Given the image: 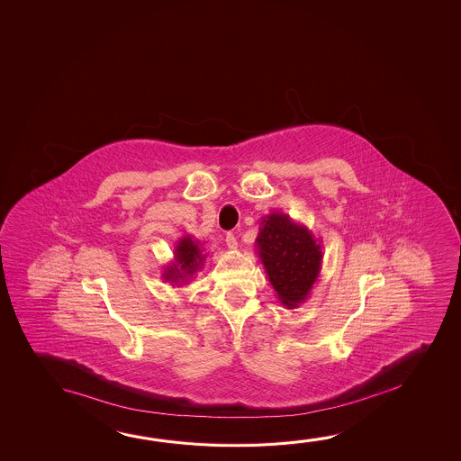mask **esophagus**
<instances>
[{"label":"esophagus","mask_w":461,"mask_h":461,"mask_svg":"<svg viewBox=\"0 0 461 461\" xmlns=\"http://www.w3.org/2000/svg\"><path fill=\"white\" fill-rule=\"evenodd\" d=\"M225 241H227V246L230 249H236L238 248V241H236V236L233 233H228Z\"/></svg>","instance_id":"esophagus-1"}]
</instances>
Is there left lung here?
I'll use <instances>...</instances> for the list:
<instances>
[{
	"mask_svg": "<svg viewBox=\"0 0 461 461\" xmlns=\"http://www.w3.org/2000/svg\"><path fill=\"white\" fill-rule=\"evenodd\" d=\"M256 249L279 303L287 309L305 303L321 272V241L287 213L272 212L260 220Z\"/></svg>",
	"mask_w": 461,
	"mask_h": 461,
	"instance_id": "obj_1",
	"label": "left lung"
}]
</instances>
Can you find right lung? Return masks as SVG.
<instances>
[{
  "label": "right lung",
  "mask_w": 461,
  "mask_h": 461,
  "mask_svg": "<svg viewBox=\"0 0 461 461\" xmlns=\"http://www.w3.org/2000/svg\"><path fill=\"white\" fill-rule=\"evenodd\" d=\"M207 254L199 240H194L191 234H185L176 242L174 249V260L164 267L162 278L172 286H185L197 272H201Z\"/></svg>",
  "instance_id": "right-lung-1"
}]
</instances>
